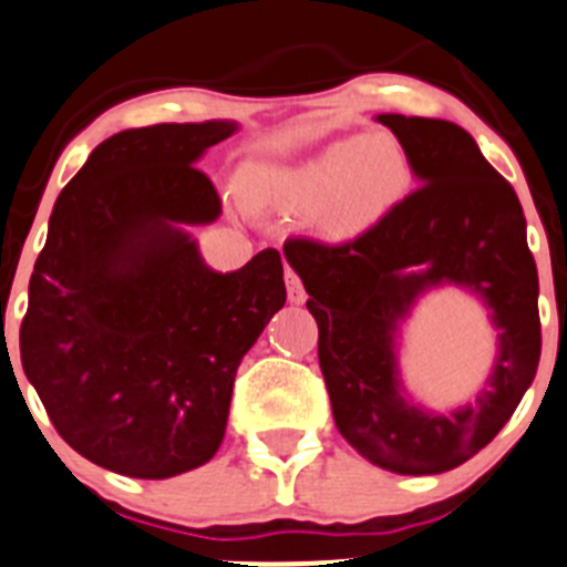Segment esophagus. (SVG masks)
<instances>
[{
	"label": "esophagus",
	"instance_id": "1",
	"mask_svg": "<svg viewBox=\"0 0 567 567\" xmlns=\"http://www.w3.org/2000/svg\"><path fill=\"white\" fill-rule=\"evenodd\" d=\"M285 282H288L290 305H301V301L307 299V293H305V285H301V279L296 277L293 268H285Z\"/></svg>",
	"mask_w": 567,
	"mask_h": 567
}]
</instances>
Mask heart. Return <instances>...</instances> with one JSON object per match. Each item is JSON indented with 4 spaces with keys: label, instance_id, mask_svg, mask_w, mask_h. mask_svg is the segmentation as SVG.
I'll use <instances>...</instances> for the list:
<instances>
[{
    "label": "heart",
    "instance_id": "1",
    "mask_svg": "<svg viewBox=\"0 0 567 567\" xmlns=\"http://www.w3.org/2000/svg\"><path fill=\"white\" fill-rule=\"evenodd\" d=\"M406 179L401 146L388 132H365L321 146L312 155L277 168L271 196L285 207L307 210L329 238L365 233L388 213Z\"/></svg>",
    "mask_w": 567,
    "mask_h": 567
}]
</instances>
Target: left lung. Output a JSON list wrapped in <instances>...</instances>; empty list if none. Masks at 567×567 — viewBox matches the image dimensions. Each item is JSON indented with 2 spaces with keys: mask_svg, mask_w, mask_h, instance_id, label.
Masks as SVG:
<instances>
[{
  "mask_svg": "<svg viewBox=\"0 0 567 567\" xmlns=\"http://www.w3.org/2000/svg\"><path fill=\"white\" fill-rule=\"evenodd\" d=\"M417 188L343 246L290 238L285 260L310 293L318 362L340 435L368 463L406 476L443 474L513 417L540 362L537 266L513 185L463 126L384 113ZM454 284L474 292L499 334L474 402L426 411L400 382V327L417 298Z\"/></svg>",
  "mask_w": 567,
  "mask_h": 567,
  "instance_id": "1",
  "label": "left lung"
}]
</instances>
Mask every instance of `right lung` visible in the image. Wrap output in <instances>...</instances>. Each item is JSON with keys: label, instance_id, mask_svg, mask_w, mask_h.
Segmentation results:
<instances>
[{"label": "right lung", "instance_id": "right-lung-1", "mask_svg": "<svg viewBox=\"0 0 567 567\" xmlns=\"http://www.w3.org/2000/svg\"><path fill=\"white\" fill-rule=\"evenodd\" d=\"M233 132L124 130L54 202L21 365L60 437L115 474L168 480L213 460L240 360L288 296L277 249L221 274L188 233L221 216L196 163Z\"/></svg>", "mask_w": 567, "mask_h": 567}]
</instances>
